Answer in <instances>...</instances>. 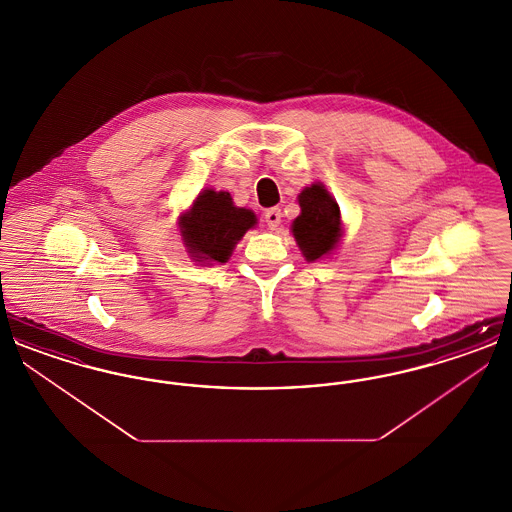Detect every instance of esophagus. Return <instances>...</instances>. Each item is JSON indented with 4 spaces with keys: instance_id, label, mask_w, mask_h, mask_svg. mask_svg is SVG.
Returning a JSON list of instances; mask_svg holds the SVG:
<instances>
[{
    "instance_id": "esophagus-1",
    "label": "esophagus",
    "mask_w": 512,
    "mask_h": 512,
    "mask_svg": "<svg viewBox=\"0 0 512 512\" xmlns=\"http://www.w3.org/2000/svg\"><path fill=\"white\" fill-rule=\"evenodd\" d=\"M280 219H282L280 209H268L267 213H265V220H267L270 230H276L280 226Z\"/></svg>"
}]
</instances>
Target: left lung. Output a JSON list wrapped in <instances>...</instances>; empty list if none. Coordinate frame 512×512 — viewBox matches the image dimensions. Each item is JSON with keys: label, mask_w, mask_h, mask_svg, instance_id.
Masks as SVG:
<instances>
[{"label": "left lung", "mask_w": 512, "mask_h": 512, "mask_svg": "<svg viewBox=\"0 0 512 512\" xmlns=\"http://www.w3.org/2000/svg\"><path fill=\"white\" fill-rule=\"evenodd\" d=\"M301 213L292 222L295 244L303 257L311 263L328 259L338 247L343 236L340 205L322 182L305 186L297 195Z\"/></svg>", "instance_id": "left-lung-1"}]
</instances>
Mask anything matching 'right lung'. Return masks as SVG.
Segmentation results:
<instances>
[{
    "instance_id": "obj_1",
    "label": "right lung",
    "mask_w": 512,
    "mask_h": 512,
    "mask_svg": "<svg viewBox=\"0 0 512 512\" xmlns=\"http://www.w3.org/2000/svg\"><path fill=\"white\" fill-rule=\"evenodd\" d=\"M257 226L251 209L238 207L228 192L205 188L178 217L186 253L197 265L228 263L247 230Z\"/></svg>"
}]
</instances>
